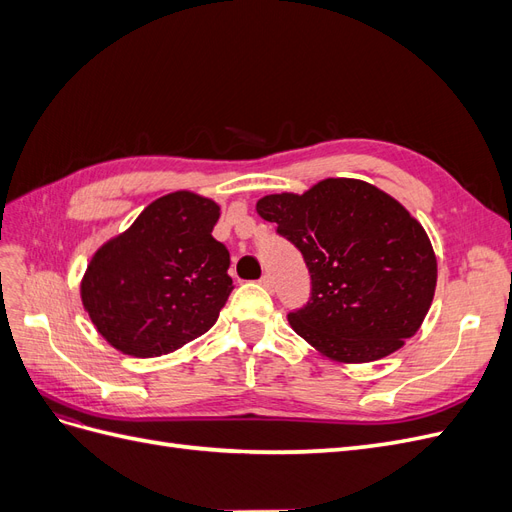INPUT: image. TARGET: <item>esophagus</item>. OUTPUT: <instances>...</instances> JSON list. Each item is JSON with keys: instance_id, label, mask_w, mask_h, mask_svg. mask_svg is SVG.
Here are the masks:
<instances>
[{"instance_id": "esophagus-1", "label": "esophagus", "mask_w": 512, "mask_h": 512, "mask_svg": "<svg viewBox=\"0 0 512 512\" xmlns=\"http://www.w3.org/2000/svg\"><path fill=\"white\" fill-rule=\"evenodd\" d=\"M260 286L267 288V290H273V277H271L269 273L262 275V277H260Z\"/></svg>"}]
</instances>
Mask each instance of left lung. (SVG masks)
Wrapping results in <instances>:
<instances>
[{
  "mask_svg": "<svg viewBox=\"0 0 512 512\" xmlns=\"http://www.w3.org/2000/svg\"><path fill=\"white\" fill-rule=\"evenodd\" d=\"M256 211L307 262L312 299L288 322L322 356L371 363L421 329L438 260L421 222L391 194L361 179L329 177L303 194L262 196Z\"/></svg>",
  "mask_w": 512,
  "mask_h": 512,
  "instance_id": "8db88e82",
  "label": "left lung"
}]
</instances>
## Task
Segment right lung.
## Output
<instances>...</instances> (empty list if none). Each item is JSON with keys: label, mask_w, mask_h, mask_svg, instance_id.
Returning a JSON list of instances; mask_svg holds the SVG:
<instances>
[{"label": "right lung", "mask_w": 512, "mask_h": 512, "mask_svg": "<svg viewBox=\"0 0 512 512\" xmlns=\"http://www.w3.org/2000/svg\"><path fill=\"white\" fill-rule=\"evenodd\" d=\"M215 200L177 190L102 243L81 280L96 331L136 359L175 352L207 333L232 290L230 254L213 239Z\"/></svg>", "instance_id": "1"}]
</instances>
